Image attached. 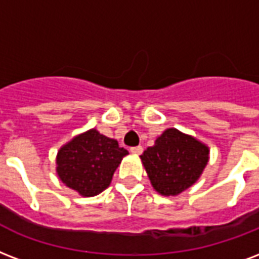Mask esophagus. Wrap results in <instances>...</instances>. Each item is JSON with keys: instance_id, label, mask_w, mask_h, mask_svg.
Here are the masks:
<instances>
[{"instance_id": "1", "label": "esophagus", "mask_w": 259, "mask_h": 259, "mask_svg": "<svg viewBox=\"0 0 259 259\" xmlns=\"http://www.w3.org/2000/svg\"><path fill=\"white\" fill-rule=\"evenodd\" d=\"M130 152H132L133 155H141V153H143V147L130 148Z\"/></svg>"}]
</instances>
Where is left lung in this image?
<instances>
[{"label":"left lung","instance_id":"obj_1","mask_svg":"<svg viewBox=\"0 0 259 259\" xmlns=\"http://www.w3.org/2000/svg\"><path fill=\"white\" fill-rule=\"evenodd\" d=\"M152 187L175 197L194 185L209 161V147L175 127L165 129L140 156Z\"/></svg>","mask_w":259,"mask_h":259}]
</instances>
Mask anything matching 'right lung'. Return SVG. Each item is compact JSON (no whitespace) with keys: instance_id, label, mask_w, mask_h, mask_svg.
<instances>
[{"instance_id":"right-lung-1","label":"right lung","mask_w":259,"mask_h":259,"mask_svg":"<svg viewBox=\"0 0 259 259\" xmlns=\"http://www.w3.org/2000/svg\"><path fill=\"white\" fill-rule=\"evenodd\" d=\"M126 155L129 152L119 147L116 140L90 129L59 148L55 171L65 186L82 197H94L110 186Z\"/></svg>"}]
</instances>
